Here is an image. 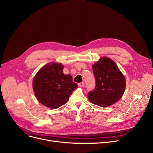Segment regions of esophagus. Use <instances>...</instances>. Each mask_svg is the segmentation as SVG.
<instances>
[{
  "label": "esophagus",
  "mask_w": 153,
  "mask_h": 153,
  "mask_svg": "<svg viewBox=\"0 0 153 153\" xmlns=\"http://www.w3.org/2000/svg\"><path fill=\"white\" fill-rule=\"evenodd\" d=\"M78 85H79V87H83V86L84 85V83L83 82H80V83H78Z\"/></svg>",
  "instance_id": "1"
}]
</instances>
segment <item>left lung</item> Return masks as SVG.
<instances>
[{
    "label": "left lung",
    "mask_w": 153,
    "mask_h": 153,
    "mask_svg": "<svg viewBox=\"0 0 153 153\" xmlns=\"http://www.w3.org/2000/svg\"><path fill=\"white\" fill-rule=\"evenodd\" d=\"M95 87L87 94L92 103L102 107L118 101L124 94L126 80L115 62L107 57L101 58L92 66Z\"/></svg>",
    "instance_id": "8db88e82"
}]
</instances>
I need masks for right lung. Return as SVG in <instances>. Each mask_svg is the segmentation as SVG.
<instances>
[{"mask_svg":"<svg viewBox=\"0 0 153 153\" xmlns=\"http://www.w3.org/2000/svg\"><path fill=\"white\" fill-rule=\"evenodd\" d=\"M61 63L47 64L39 70L33 81L35 94L38 102L50 108H57L66 103L77 84L71 75L63 73Z\"/></svg>","mask_w":153,"mask_h":153,"instance_id":"obj_1","label":"right lung"}]
</instances>
